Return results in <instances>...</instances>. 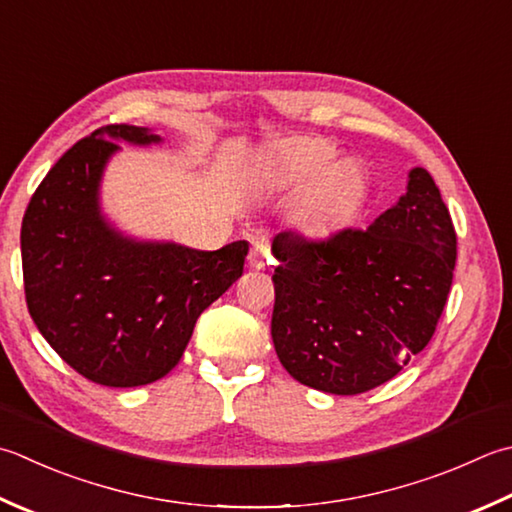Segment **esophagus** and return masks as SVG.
<instances>
[{
    "label": "esophagus",
    "instance_id": "1",
    "mask_svg": "<svg viewBox=\"0 0 512 512\" xmlns=\"http://www.w3.org/2000/svg\"><path fill=\"white\" fill-rule=\"evenodd\" d=\"M270 264H273V257H270V250L266 244H253L248 253V266L253 270H266Z\"/></svg>",
    "mask_w": 512,
    "mask_h": 512
}]
</instances>
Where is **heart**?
Segmentation results:
<instances>
[{
	"mask_svg": "<svg viewBox=\"0 0 512 512\" xmlns=\"http://www.w3.org/2000/svg\"><path fill=\"white\" fill-rule=\"evenodd\" d=\"M330 157H333V146L322 139H306L288 146L282 155V179L286 182H299L322 170ZM350 184H353V168L348 164H339L328 173L322 184L317 186L310 206L313 213L324 217L348 195Z\"/></svg>",
	"mask_w": 512,
	"mask_h": 512,
	"instance_id": "heart-1",
	"label": "heart"
}]
</instances>
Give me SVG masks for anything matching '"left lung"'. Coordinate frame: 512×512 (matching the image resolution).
<instances>
[{
	"instance_id": "1",
	"label": "left lung",
	"mask_w": 512,
	"mask_h": 512,
	"mask_svg": "<svg viewBox=\"0 0 512 512\" xmlns=\"http://www.w3.org/2000/svg\"><path fill=\"white\" fill-rule=\"evenodd\" d=\"M270 335L299 384L359 395L386 384L433 337L453 284L457 235L435 179L410 168L406 193L364 230L273 239Z\"/></svg>"
}]
</instances>
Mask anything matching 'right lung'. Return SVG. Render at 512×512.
<instances>
[{
    "mask_svg": "<svg viewBox=\"0 0 512 512\" xmlns=\"http://www.w3.org/2000/svg\"><path fill=\"white\" fill-rule=\"evenodd\" d=\"M117 142L162 137L110 124L68 148L30 197L22 268L28 313L55 353L90 382L133 388L177 366L197 317L242 277L248 242L195 250L117 230L99 202Z\"/></svg>",
    "mask_w": 512,
    "mask_h": 512,
    "instance_id": "add662e5",
    "label": "right lung"
}]
</instances>
